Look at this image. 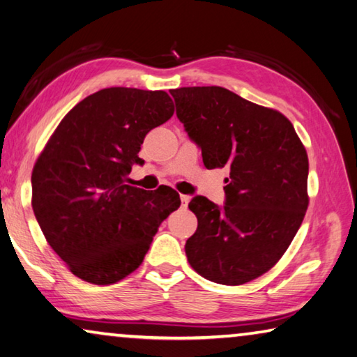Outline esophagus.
I'll use <instances>...</instances> for the list:
<instances>
[{
    "instance_id": "esophagus-1",
    "label": "esophagus",
    "mask_w": 357,
    "mask_h": 357,
    "mask_svg": "<svg viewBox=\"0 0 357 357\" xmlns=\"http://www.w3.org/2000/svg\"><path fill=\"white\" fill-rule=\"evenodd\" d=\"M180 201H182V207H186V205H188V202L191 201V197L186 196V195H180Z\"/></svg>"
}]
</instances>
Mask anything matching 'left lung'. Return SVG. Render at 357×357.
<instances>
[{
    "instance_id": "obj_1",
    "label": "left lung",
    "mask_w": 357,
    "mask_h": 357,
    "mask_svg": "<svg viewBox=\"0 0 357 357\" xmlns=\"http://www.w3.org/2000/svg\"><path fill=\"white\" fill-rule=\"evenodd\" d=\"M171 96L205 167L230 169L224 207L204 196L188 205L197 230L186 240V257L211 282L246 284L278 264L301 226L307 152L284 114L224 87H180Z\"/></svg>"
}]
</instances>
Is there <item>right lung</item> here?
<instances>
[{"label": "right lung", "instance_id": "add662e5", "mask_svg": "<svg viewBox=\"0 0 357 357\" xmlns=\"http://www.w3.org/2000/svg\"><path fill=\"white\" fill-rule=\"evenodd\" d=\"M165 91L108 87L67 112L37 158L33 210L53 251L75 276L116 284L142 264L160 224L180 207L169 186L127 185L141 144L172 117Z\"/></svg>", "mask_w": 357, "mask_h": 357}]
</instances>
